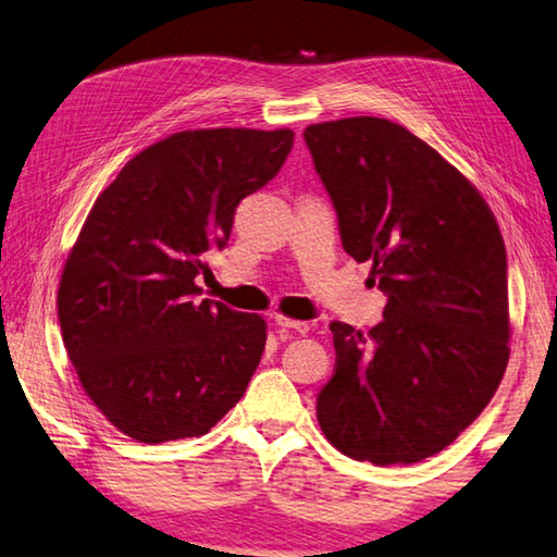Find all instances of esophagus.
Wrapping results in <instances>:
<instances>
[{
	"instance_id": "34e87169",
	"label": "esophagus",
	"mask_w": 557,
	"mask_h": 557,
	"mask_svg": "<svg viewBox=\"0 0 557 557\" xmlns=\"http://www.w3.org/2000/svg\"><path fill=\"white\" fill-rule=\"evenodd\" d=\"M274 322L278 324V327H286V330H293V332H298V334H308L310 332V324L308 322L286 318V314H274Z\"/></svg>"
}]
</instances>
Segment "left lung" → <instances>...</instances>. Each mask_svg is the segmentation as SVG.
I'll use <instances>...</instances> for the list:
<instances>
[{
    "instance_id": "8db88e82",
    "label": "left lung",
    "mask_w": 557,
    "mask_h": 557,
    "mask_svg": "<svg viewBox=\"0 0 557 557\" xmlns=\"http://www.w3.org/2000/svg\"><path fill=\"white\" fill-rule=\"evenodd\" d=\"M302 135L344 251L371 261L387 296L369 334L330 324L320 429L354 460L419 463L475 422L507 371L505 239L478 188L400 123L356 115Z\"/></svg>"
}]
</instances>
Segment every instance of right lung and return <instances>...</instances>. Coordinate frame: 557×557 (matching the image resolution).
<instances>
[{"mask_svg":"<svg viewBox=\"0 0 557 557\" xmlns=\"http://www.w3.org/2000/svg\"><path fill=\"white\" fill-rule=\"evenodd\" d=\"M290 148L288 128L182 131L135 154L94 201L62 269L58 318L84 393L135 442L203 436L245 395L267 322L198 302L196 276Z\"/></svg>","mask_w":557,"mask_h":557,"instance_id":"right-lung-1","label":"right lung"}]
</instances>
